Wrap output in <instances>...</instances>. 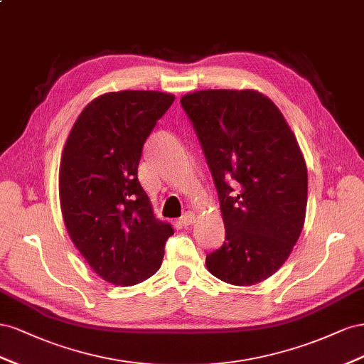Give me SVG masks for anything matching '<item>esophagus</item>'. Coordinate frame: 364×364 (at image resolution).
<instances>
[{
    "label": "esophagus",
    "mask_w": 364,
    "mask_h": 364,
    "mask_svg": "<svg viewBox=\"0 0 364 364\" xmlns=\"http://www.w3.org/2000/svg\"><path fill=\"white\" fill-rule=\"evenodd\" d=\"M195 221V213L193 212H186L181 218H180V224L181 225H184V227H188V225H191L192 223Z\"/></svg>",
    "instance_id": "1"
}]
</instances>
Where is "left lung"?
Returning <instances> with one entry per match:
<instances>
[{
	"mask_svg": "<svg viewBox=\"0 0 364 364\" xmlns=\"http://www.w3.org/2000/svg\"><path fill=\"white\" fill-rule=\"evenodd\" d=\"M218 192L224 244L209 272L255 285L287 261L302 232L308 172L282 112L255 90H203L181 97Z\"/></svg>",
	"mask_w": 364,
	"mask_h": 364,
	"instance_id": "1",
	"label": "left lung"
}]
</instances>
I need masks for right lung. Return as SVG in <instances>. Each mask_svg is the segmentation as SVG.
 <instances>
[{
	"mask_svg": "<svg viewBox=\"0 0 364 364\" xmlns=\"http://www.w3.org/2000/svg\"><path fill=\"white\" fill-rule=\"evenodd\" d=\"M173 96L160 91L107 92L73 124L59 169L64 223L103 280L131 287L161 265L171 224L155 220L137 178L143 144Z\"/></svg>",
	"mask_w": 364,
	"mask_h": 364,
	"instance_id": "right-lung-1",
	"label": "right lung"
}]
</instances>
